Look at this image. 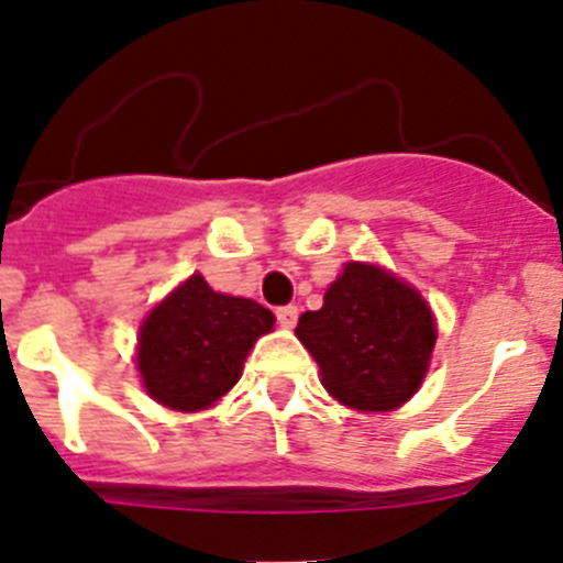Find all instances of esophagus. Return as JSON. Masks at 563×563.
I'll return each instance as SVG.
<instances>
[{
    "label": "esophagus",
    "instance_id": "1",
    "mask_svg": "<svg viewBox=\"0 0 563 563\" xmlns=\"http://www.w3.org/2000/svg\"><path fill=\"white\" fill-rule=\"evenodd\" d=\"M276 321L282 327H285V330H292V327H296V321H298V310L292 305L278 307V310H276Z\"/></svg>",
    "mask_w": 563,
    "mask_h": 563
}]
</instances>
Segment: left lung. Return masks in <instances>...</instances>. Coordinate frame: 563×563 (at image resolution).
Returning a JSON list of instances; mask_svg holds the SVG:
<instances>
[{
    "mask_svg": "<svg viewBox=\"0 0 563 563\" xmlns=\"http://www.w3.org/2000/svg\"><path fill=\"white\" fill-rule=\"evenodd\" d=\"M321 386L355 411H395L429 372L437 321L420 290L372 262H346L324 307L298 318Z\"/></svg>",
    "mask_w": 563,
    "mask_h": 563,
    "instance_id": "1",
    "label": "left lung"
}]
</instances>
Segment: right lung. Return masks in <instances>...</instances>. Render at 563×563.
<instances>
[{"label":"right lung","instance_id":"right-lung-1","mask_svg":"<svg viewBox=\"0 0 563 563\" xmlns=\"http://www.w3.org/2000/svg\"><path fill=\"white\" fill-rule=\"evenodd\" d=\"M273 321L253 298L211 290L194 273L143 318L134 357L143 389L172 411L211 409L236 386L247 352Z\"/></svg>","mask_w":563,"mask_h":563}]
</instances>
